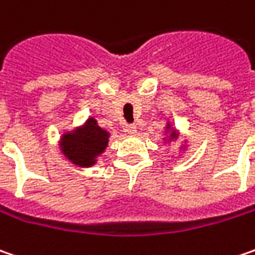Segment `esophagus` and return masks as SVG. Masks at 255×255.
<instances>
[{
    "instance_id": "esophagus-1",
    "label": "esophagus",
    "mask_w": 255,
    "mask_h": 255,
    "mask_svg": "<svg viewBox=\"0 0 255 255\" xmlns=\"http://www.w3.org/2000/svg\"><path fill=\"white\" fill-rule=\"evenodd\" d=\"M136 129H137V128H136V125H126V126H125V132L129 134L136 133Z\"/></svg>"
}]
</instances>
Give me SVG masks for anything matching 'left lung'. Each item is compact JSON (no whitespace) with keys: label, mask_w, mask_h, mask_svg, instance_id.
Here are the masks:
<instances>
[{"label":"left lung","mask_w":255,"mask_h":255,"mask_svg":"<svg viewBox=\"0 0 255 255\" xmlns=\"http://www.w3.org/2000/svg\"><path fill=\"white\" fill-rule=\"evenodd\" d=\"M165 134H168L166 137H163V140H165V143H169V142H172V140H175L178 136H179V133H178V130L175 129V128H172L171 122H166V126H165ZM186 143V142H185ZM182 149H186V145H182Z\"/></svg>","instance_id":"8db88e82"}]
</instances>
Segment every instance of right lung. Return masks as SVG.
<instances>
[{
	"label": "right lung",
	"mask_w": 255,
	"mask_h": 255,
	"mask_svg": "<svg viewBox=\"0 0 255 255\" xmlns=\"http://www.w3.org/2000/svg\"><path fill=\"white\" fill-rule=\"evenodd\" d=\"M110 133L102 129L95 118H89L82 126L67 130L60 137L63 155L79 168H90L106 150Z\"/></svg>",
	"instance_id": "1"
}]
</instances>
